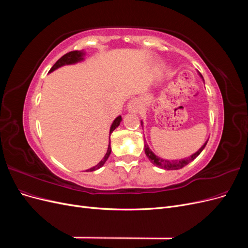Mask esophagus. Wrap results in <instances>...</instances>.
<instances>
[{
  "instance_id": "obj_1",
  "label": "esophagus",
  "mask_w": 248,
  "mask_h": 248,
  "mask_svg": "<svg viewBox=\"0 0 248 248\" xmlns=\"http://www.w3.org/2000/svg\"><path fill=\"white\" fill-rule=\"evenodd\" d=\"M128 108H129V109H131V110H137V109L139 108V103H138L136 100H132V101H130Z\"/></svg>"
}]
</instances>
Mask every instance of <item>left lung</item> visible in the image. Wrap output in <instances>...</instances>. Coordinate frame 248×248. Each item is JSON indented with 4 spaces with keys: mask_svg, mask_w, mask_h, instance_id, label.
I'll return each instance as SVG.
<instances>
[{
    "mask_svg": "<svg viewBox=\"0 0 248 248\" xmlns=\"http://www.w3.org/2000/svg\"><path fill=\"white\" fill-rule=\"evenodd\" d=\"M199 73H200V72H199ZM200 76H201V78H202L201 73H200ZM202 80H204V78H202ZM140 123L142 124L141 121H140ZM207 142H208V140L205 142L204 145H202V146L200 148L199 151H197L196 153L192 154L191 156H189L188 158H184V159H180V160H171V161H170V160H167V159H162V158H160V157L156 156V155L151 151V150H150V148H149L148 145H147V141H146V140H145V153H146L147 157L149 158V160L151 161L153 164H155L156 167L164 169V170H179V169H182L183 167H185L186 164H188L190 161L196 159L197 157L201 154V152L202 151V150H204V148L206 147Z\"/></svg>",
    "mask_w": 248,
    "mask_h": 248,
    "instance_id": "left-lung-1",
    "label": "left lung"
}]
</instances>
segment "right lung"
<instances>
[{
	"instance_id": "obj_1",
	"label": "right lung",
	"mask_w": 248,
	"mask_h": 248,
	"mask_svg": "<svg viewBox=\"0 0 248 248\" xmlns=\"http://www.w3.org/2000/svg\"><path fill=\"white\" fill-rule=\"evenodd\" d=\"M84 55H85V52L84 51H80V50H73V51H70V52H67L66 55H64L63 57H61V58L58 60V61L56 62V64L50 68L49 72H52L54 70L58 69L59 67H62L64 65L76 64V63L81 61V60H84ZM121 121H122V117L119 116V117H117L115 119V121L112 122V124L110 126V130H109V138H110V133L117 128V127L120 125V123H121ZM110 152H111V149H110V139H109V145H108V152H107L106 155H104L103 159L98 164H97V166L87 170V171H93V170H96L100 169L103 166V164L106 163V161L108 160Z\"/></svg>"
}]
</instances>
